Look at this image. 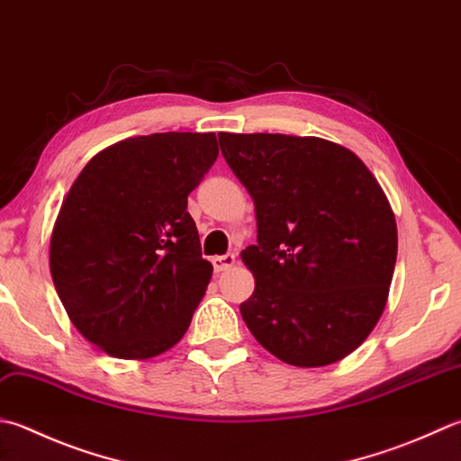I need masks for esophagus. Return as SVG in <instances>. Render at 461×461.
<instances>
[{
  "label": "esophagus",
  "instance_id": "obj_1",
  "mask_svg": "<svg viewBox=\"0 0 461 461\" xmlns=\"http://www.w3.org/2000/svg\"><path fill=\"white\" fill-rule=\"evenodd\" d=\"M212 264L215 267V272H225V269H230L236 266V256L233 254H225V256H215L212 259Z\"/></svg>",
  "mask_w": 461,
  "mask_h": 461
}]
</instances>
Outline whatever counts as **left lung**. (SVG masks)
<instances>
[{
    "instance_id": "left-lung-1",
    "label": "left lung",
    "mask_w": 461,
    "mask_h": 461,
    "mask_svg": "<svg viewBox=\"0 0 461 461\" xmlns=\"http://www.w3.org/2000/svg\"><path fill=\"white\" fill-rule=\"evenodd\" d=\"M220 146L256 203L258 243L241 251L256 277L243 321L285 364L339 362L390 294L398 228L384 189L354 151L321 138L221 133Z\"/></svg>"
}]
</instances>
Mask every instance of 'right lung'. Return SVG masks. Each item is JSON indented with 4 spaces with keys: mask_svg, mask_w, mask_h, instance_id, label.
Instances as JSON below:
<instances>
[{
    "mask_svg": "<svg viewBox=\"0 0 461 461\" xmlns=\"http://www.w3.org/2000/svg\"><path fill=\"white\" fill-rule=\"evenodd\" d=\"M218 153L215 133L128 138L89 159L63 197L50 240L53 285L105 354L148 359L187 331L213 272L187 195Z\"/></svg>",
    "mask_w": 461,
    "mask_h": 461,
    "instance_id": "right-lung-1",
    "label": "right lung"
}]
</instances>
